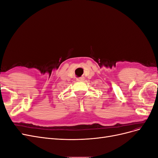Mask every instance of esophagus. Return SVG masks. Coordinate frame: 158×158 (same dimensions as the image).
I'll return each mask as SVG.
<instances>
[{"mask_svg":"<svg viewBox=\"0 0 158 158\" xmlns=\"http://www.w3.org/2000/svg\"><path fill=\"white\" fill-rule=\"evenodd\" d=\"M84 79H85L84 76H81V77L77 78V80H78V81H84Z\"/></svg>","mask_w":158,"mask_h":158,"instance_id":"esophagus-1","label":"esophagus"}]
</instances>
